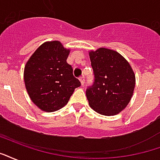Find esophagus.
<instances>
[{
    "mask_svg": "<svg viewBox=\"0 0 160 160\" xmlns=\"http://www.w3.org/2000/svg\"><path fill=\"white\" fill-rule=\"evenodd\" d=\"M80 83H81V85H84V84H85V77H84V76H81V77H80Z\"/></svg>",
    "mask_w": 160,
    "mask_h": 160,
    "instance_id": "obj_1",
    "label": "esophagus"
}]
</instances>
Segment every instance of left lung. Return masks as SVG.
<instances>
[{
	"mask_svg": "<svg viewBox=\"0 0 160 160\" xmlns=\"http://www.w3.org/2000/svg\"><path fill=\"white\" fill-rule=\"evenodd\" d=\"M95 80L86 90L90 107L102 115L114 116L130 102L135 75L131 65L117 51L100 48L89 53Z\"/></svg>",
	"mask_w": 160,
	"mask_h": 160,
	"instance_id": "left-lung-1",
	"label": "left lung"
}]
</instances>
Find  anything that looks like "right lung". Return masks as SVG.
I'll return each mask as SVG.
<instances>
[{"mask_svg":"<svg viewBox=\"0 0 160 160\" xmlns=\"http://www.w3.org/2000/svg\"><path fill=\"white\" fill-rule=\"evenodd\" d=\"M70 50L59 41L42 43L27 62L24 82L32 102L48 112H55L69 102L80 80L66 62Z\"/></svg>","mask_w":160,"mask_h":160,"instance_id":"obj_1","label":"right lung"}]
</instances>
